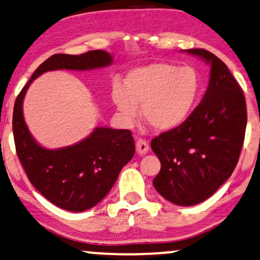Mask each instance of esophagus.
I'll return each mask as SVG.
<instances>
[{"instance_id": "obj_1", "label": "esophagus", "mask_w": 260, "mask_h": 260, "mask_svg": "<svg viewBox=\"0 0 260 260\" xmlns=\"http://www.w3.org/2000/svg\"><path fill=\"white\" fill-rule=\"evenodd\" d=\"M136 150L140 155H144L148 153V150H149V144H148L147 141L138 140L136 142Z\"/></svg>"}]
</instances>
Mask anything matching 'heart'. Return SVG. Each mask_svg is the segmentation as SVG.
<instances>
[{
  "mask_svg": "<svg viewBox=\"0 0 260 260\" xmlns=\"http://www.w3.org/2000/svg\"><path fill=\"white\" fill-rule=\"evenodd\" d=\"M201 80L191 67L170 63H151L130 70L124 87L114 82L111 96L123 122L130 125L138 114L154 129L171 130L180 125L193 109Z\"/></svg>",
  "mask_w": 260,
  "mask_h": 260,
  "instance_id": "heart-1",
  "label": "heart"
}]
</instances>
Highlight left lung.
Segmentation results:
<instances>
[{
    "mask_svg": "<svg viewBox=\"0 0 260 260\" xmlns=\"http://www.w3.org/2000/svg\"><path fill=\"white\" fill-rule=\"evenodd\" d=\"M186 52L210 64L207 92L184 123L150 143L161 162L154 187L183 207L208 200L231 177L247 124L244 93L227 66L204 49Z\"/></svg>",
    "mask_w": 260,
    "mask_h": 260,
    "instance_id": "1",
    "label": "left lung"
}]
</instances>
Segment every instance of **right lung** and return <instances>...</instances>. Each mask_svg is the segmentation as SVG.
<instances>
[{"instance_id":"right-lung-1","label":"right lung","mask_w":260,"mask_h":260,"mask_svg":"<svg viewBox=\"0 0 260 260\" xmlns=\"http://www.w3.org/2000/svg\"><path fill=\"white\" fill-rule=\"evenodd\" d=\"M112 56L103 50L82 55L56 53L40 64L16 98L13 134L16 154L33 186L52 204L74 212L93 208L109 193L119 172L133 159L130 130L95 127L73 146L46 149L29 133L22 112L23 98L33 80L50 70H93L111 66Z\"/></svg>"}]
</instances>
